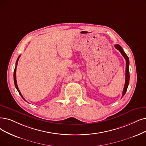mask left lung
Masks as SVG:
<instances>
[{
  "label": "left lung",
  "instance_id": "obj_1",
  "mask_svg": "<svg viewBox=\"0 0 146 146\" xmlns=\"http://www.w3.org/2000/svg\"><path fill=\"white\" fill-rule=\"evenodd\" d=\"M115 48L118 50L120 53L122 54L124 57V58L126 60V76H125V86H124V89L123 90V93H122V97H123L126 92L127 89L128 85H129V58H128L126 54V53L124 52L123 48L121 47V46L118 45V44H115L114 45Z\"/></svg>",
  "mask_w": 146,
  "mask_h": 146
}]
</instances>
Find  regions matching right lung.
<instances>
[{
	"label": "right lung",
	"instance_id": "right-lung-1",
	"mask_svg": "<svg viewBox=\"0 0 146 146\" xmlns=\"http://www.w3.org/2000/svg\"><path fill=\"white\" fill-rule=\"evenodd\" d=\"M20 56H19L18 59H17V62H16V66H15V67L14 71V84H15V87H16L17 90H18V92H19V94H20V96L22 97V98L23 99V100H24L25 101H26V100H25V99L23 97V96H22V95H21V92H20V90H19V87H18V86H17V80H16V68H17V62H18V61H19V58H20Z\"/></svg>",
	"mask_w": 146,
	"mask_h": 146
}]
</instances>
